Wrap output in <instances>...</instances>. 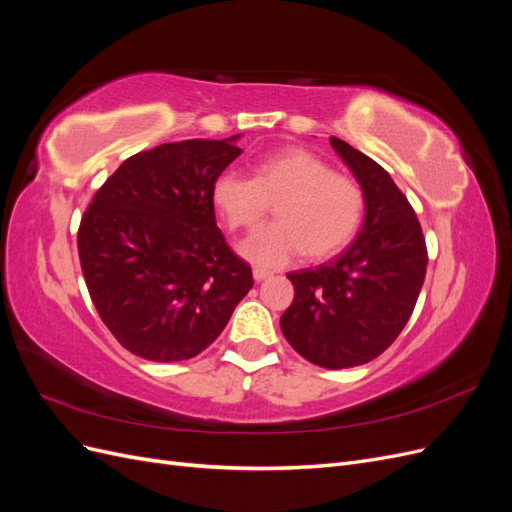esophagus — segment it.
Returning a JSON list of instances; mask_svg holds the SVG:
<instances>
[{"instance_id": "obj_1", "label": "esophagus", "mask_w": 512, "mask_h": 512, "mask_svg": "<svg viewBox=\"0 0 512 512\" xmlns=\"http://www.w3.org/2000/svg\"><path fill=\"white\" fill-rule=\"evenodd\" d=\"M252 273H254V280H256V282H262V280H269V277L273 275L271 271H267V269H260V267H256V269H254Z\"/></svg>"}]
</instances>
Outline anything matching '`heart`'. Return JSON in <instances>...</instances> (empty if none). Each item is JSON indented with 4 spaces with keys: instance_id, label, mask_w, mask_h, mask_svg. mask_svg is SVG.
Returning a JSON list of instances; mask_svg holds the SVG:
<instances>
[{
    "instance_id": "1",
    "label": "heart",
    "mask_w": 512,
    "mask_h": 512,
    "mask_svg": "<svg viewBox=\"0 0 512 512\" xmlns=\"http://www.w3.org/2000/svg\"><path fill=\"white\" fill-rule=\"evenodd\" d=\"M213 205L232 230H252L275 203L277 222L243 241L239 252L260 267H284L303 252L329 258L361 226L365 194L352 177L333 173L316 153L288 147L262 158L254 177L224 170L213 181Z\"/></svg>"
}]
</instances>
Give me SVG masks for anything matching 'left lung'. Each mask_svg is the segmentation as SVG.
I'll use <instances>...</instances> for the list:
<instances>
[{
	"mask_svg": "<svg viewBox=\"0 0 512 512\" xmlns=\"http://www.w3.org/2000/svg\"><path fill=\"white\" fill-rule=\"evenodd\" d=\"M365 194L356 239L324 265L288 273L294 301L280 318L288 344L324 369L374 361L404 331L425 282L427 247L408 198L386 170L331 136Z\"/></svg>",
	"mask_w": 512,
	"mask_h": 512,
	"instance_id": "8db88e82",
	"label": "left lung"
}]
</instances>
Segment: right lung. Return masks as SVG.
I'll return each instance as SVG.
<instances>
[{
	"label": "right lung",
	"instance_id": "add662e5",
	"mask_svg": "<svg viewBox=\"0 0 512 512\" xmlns=\"http://www.w3.org/2000/svg\"><path fill=\"white\" fill-rule=\"evenodd\" d=\"M237 136L141 151L83 213L79 258L89 297L117 342L147 361L192 359L254 286L215 224L213 181L241 156Z\"/></svg>",
	"mask_w": 512,
	"mask_h": 512
}]
</instances>
